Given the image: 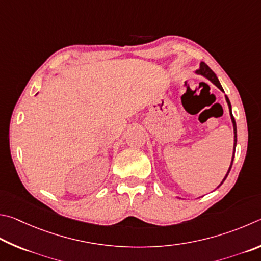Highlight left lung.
<instances>
[{"instance_id": "1", "label": "left lung", "mask_w": 261, "mask_h": 261, "mask_svg": "<svg viewBox=\"0 0 261 261\" xmlns=\"http://www.w3.org/2000/svg\"><path fill=\"white\" fill-rule=\"evenodd\" d=\"M196 73H197V74L203 75V76H205V77H207V79H208L210 81H212L213 84L216 85L219 89L223 91L222 86L220 85V82H219L218 77H217V75H216V73H214V72L211 70V68H210V67L206 65V64L204 63V62H200V64H199V68H198L197 71H196ZM226 100H227V103H228V107H229V112H230V117H231L232 126H234V154H232V159H231V164H230L229 170H228L227 174H226V176H225V179L222 180V182L220 184V186L223 184V182H225V180L227 179V176H228V174H229V172H230V170H231L232 162H234V157H235V148H236V143H237V129H236V122H235V119H234V117H232V113H231V104H230V102H229V98L227 97V95H226Z\"/></svg>"}]
</instances>
